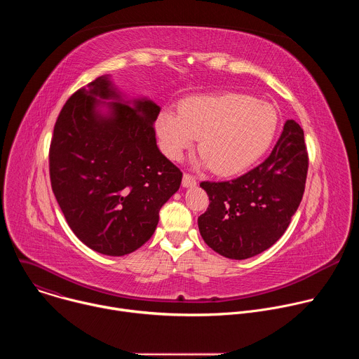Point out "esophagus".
Segmentation results:
<instances>
[{"label":"esophagus","instance_id":"1","mask_svg":"<svg viewBox=\"0 0 359 359\" xmlns=\"http://www.w3.org/2000/svg\"><path fill=\"white\" fill-rule=\"evenodd\" d=\"M197 184V182H196V179L193 177V176H190V175H183V180H182V186L183 187H194Z\"/></svg>","mask_w":359,"mask_h":359}]
</instances>
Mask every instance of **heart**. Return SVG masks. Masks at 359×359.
<instances>
[{"mask_svg":"<svg viewBox=\"0 0 359 359\" xmlns=\"http://www.w3.org/2000/svg\"><path fill=\"white\" fill-rule=\"evenodd\" d=\"M278 112L266 100L237 92L193 96L179 112L165 109L156 119L161 149L180 161L200 137L201 163L217 175L230 176L248 169L271 146Z\"/></svg>","mask_w":359,"mask_h":359,"instance_id":"1","label":"heart"}]
</instances>
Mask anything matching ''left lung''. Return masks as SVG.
<instances>
[{
    "label": "left lung",
    "mask_w": 359,
    "mask_h": 359,
    "mask_svg": "<svg viewBox=\"0 0 359 359\" xmlns=\"http://www.w3.org/2000/svg\"><path fill=\"white\" fill-rule=\"evenodd\" d=\"M309 155L301 126L290 119L270 156L229 182H201L209 209L198 231L223 257L245 260L270 248L287 230L305 187Z\"/></svg>",
    "instance_id": "left-lung-1"
}]
</instances>
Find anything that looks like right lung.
Returning a JSON list of instances; mask_svg holds the SVG:
<instances>
[{
	"mask_svg": "<svg viewBox=\"0 0 359 359\" xmlns=\"http://www.w3.org/2000/svg\"><path fill=\"white\" fill-rule=\"evenodd\" d=\"M159 112L104 75L75 92L57 119L50 186L71 230L100 254L121 257L142 247L180 187L182 172L156 144Z\"/></svg>",
	"mask_w": 359,
	"mask_h": 359,
	"instance_id": "add662e5",
	"label": "right lung"
}]
</instances>
